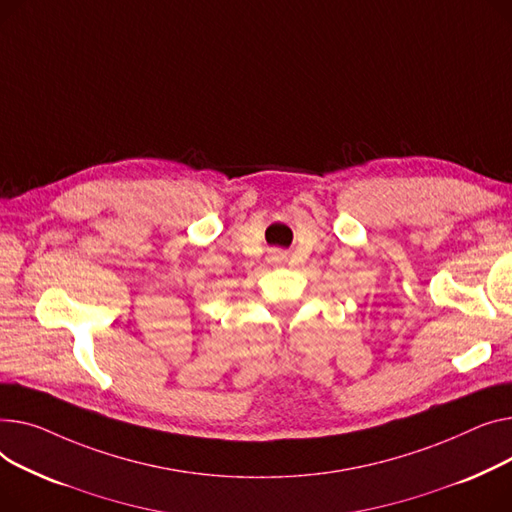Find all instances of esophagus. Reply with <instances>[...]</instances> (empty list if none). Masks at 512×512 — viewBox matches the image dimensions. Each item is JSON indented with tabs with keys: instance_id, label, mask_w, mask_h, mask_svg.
I'll return each instance as SVG.
<instances>
[{
	"instance_id": "1",
	"label": "esophagus",
	"mask_w": 512,
	"mask_h": 512,
	"mask_svg": "<svg viewBox=\"0 0 512 512\" xmlns=\"http://www.w3.org/2000/svg\"><path fill=\"white\" fill-rule=\"evenodd\" d=\"M287 260V254L283 250H270L268 252V262L270 264H283Z\"/></svg>"
}]
</instances>
